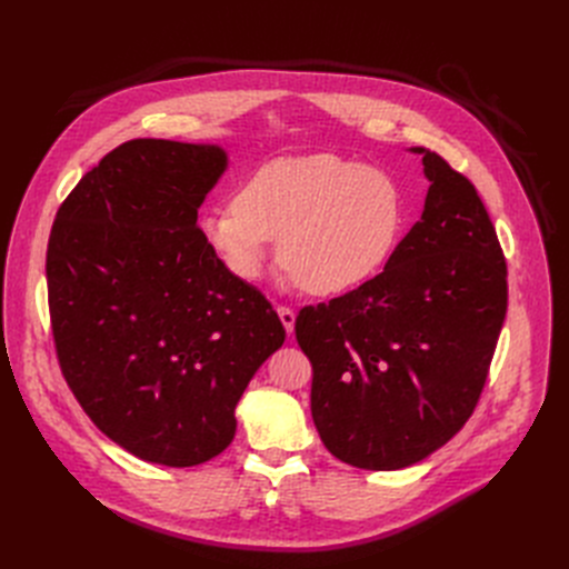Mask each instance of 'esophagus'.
<instances>
[{"label":"esophagus","mask_w":569,"mask_h":569,"mask_svg":"<svg viewBox=\"0 0 569 569\" xmlns=\"http://www.w3.org/2000/svg\"><path fill=\"white\" fill-rule=\"evenodd\" d=\"M278 315H280V321H282L284 331H287V333H293V323H296L293 310L287 308V306H278Z\"/></svg>","instance_id":"1"}]
</instances>
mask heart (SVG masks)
Returning a JSON list of instances; mask_svg holds the SVG:
<instances>
[{"instance_id":"b5f03b06","label":"heart","mask_w":569,"mask_h":569,"mask_svg":"<svg viewBox=\"0 0 569 569\" xmlns=\"http://www.w3.org/2000/svg\"><path fill=\"white\" fill-rule=\"evenodd\" d=\"M402 224L391 176L327 152L268 161L231 206L206 214L201 231L238 280H259L280 238L278 257L301 289L336 296L380 273Z\"/></svg>"}]
</instances>
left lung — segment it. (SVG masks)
I'll list each match as a JSON object with an SVG mask.
<instances>
[{
  "instance_id": "obj_1",
  "label": "left lung",
  "mask_w": 569,
  "mask_h": 569,
  "mask_svg": "<svg viewBox=\"0 0 569 569\" xmlns=\"http://www.w3.org/2000/svg\"><path fill=\"white\" fill-rule=\"evenodd\" d=\"M421 220L380 276L296 317L310 410L336 458L363 470L423 461L466 426L507 312V263L475 184L426 148Z\"/></svg>"
}]
</instances>
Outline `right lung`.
<instances>
[{
    "instance_id": "obj_1",
    "label": "right lung",
    "mask_w": 569,
    "mask_h": 569,
    "mask_svg": "<svg viewBox=\"0 0 569 569\" xmlns=\"http://www.w3.org/2000/svg\"><path fill=\"white\" fill-rule=\"evenodd\" d=\"M224 169L220 146L127 141L80 178L50 231L64 380L103 436L148 463L189 468L222 453L242 391L284 342L266 296L197 227Z\"/></svg>"
}]
</instances>
